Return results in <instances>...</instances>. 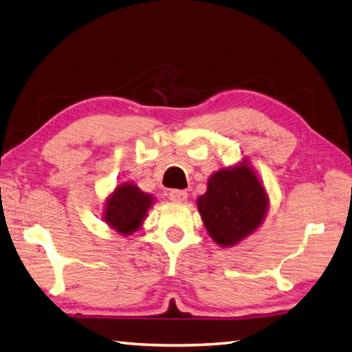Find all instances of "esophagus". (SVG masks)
I'll list each match as a JSON object with an SVG mask.
<instances>
[{
    "instance_id": "obj_1",
    "label": "esophagus",
    "mask_w": 352,
    "mask_h": 352,
    "mask_svg": "<svg viewBox=\"0 0 352 352\" xmlns=\"http://www.w3.org/2000/svg\"><path fill=\"white\" fill-rule=\"evenodd\" d=\"M169 199L170 201H177V203H182V201L188 199V192H186V190H178V189H172V190H169Z\"/></svg>"
}]
</instances>
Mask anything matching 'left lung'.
<instances>
[{"instance_id": "1", "label": "left lung", "mask_w": 352, "mask_h": 352, "mask_svg": "<svg viewBox=\"0 0 352 352\" xmlns=\"http://www.w3.org/2000/svg\"><path fill=\"white\" fill-rule=\"evenodd\" d=\"M267 197L254 172L241 164L210 177L198 210L213 241L230 246L256 230L265 218Z\"/></svg>"}]
</instances>
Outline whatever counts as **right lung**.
Here are the masks:
<instances>
[{
	"instance_id": "right-lung-1",
	"label": "right lung",
	"mask_w": 352,
	"mask_h": 352,
	"mask_svg": "<svg viewBox=\"0 0 352 352\" xmlns=\"http://www.w3.org/2000/svg\"><path fill=\"white\" fill-rule=\"evenodd\" d=\"M151 204V195L140 192L134 184H122L109 199L104 218L119 233L130 234L140 227Z\"/></svg>"
}]
</instances>
